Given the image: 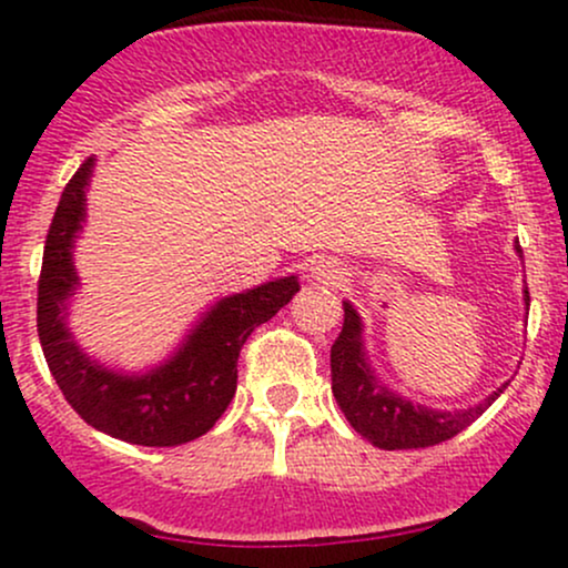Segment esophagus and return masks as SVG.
Segmentation results:
<instances>
[{
    "instance_id": "obj_1",
    "label": "esophagus",
    "mask_w": 568,
    "mask_h": 568,
    "mask_svg": "<svg viewBox=\"0 0 568 568\" xmlns=\"http://www.w3.org/2000/svg\"><path fill=\"white\" fill-rule=\"evenodd\" d=\"M310 277L315 280V283H323V285H338L344 280V272H342V266H338L336 262H331V258H317V262L310 266Z\"/></svg>"
}]
</instances>
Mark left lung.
Here are the masks:
<instances>
[{"label":"left lung","instance_id":"left-lung-1","mask_svg":"<svg viewBox=\"0 0 568 568\" xmlns=\"http://www.w3.org/2000/svg\"><path fill=\"white\" fill-rule=\"evenodd\" d=\"M520 251V245H515ZM524 302L529 306V291H524ZM505 382L484 397L478 406L462 410H438L410 403L406 397L384 387L379 376L371 371L366 347H363V321L349 302H344L342 334L331 347V389L338 408L363 438L384 448H425L454 438L465 427H470L484 410L507 389Z\"/></svg>","mask_w":568,"mask_h":568}]
</instances>
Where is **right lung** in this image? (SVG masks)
<instances>
[{"instance_id": "obj_1", "label": "right lung", "mask_w": 568, "mask_h": 568, "mask_svg": "<svg viewBox=\"0 0 568 568\" xmlns=\"http://www.w3.org/2000/svg\"><path fill=\"white\" fill-rule=\"evenodd\" d=\"M95 160L71 175L44 240L37 293V331L44 361L69 406L90 427L135 446H181L219 422L237 389V357L253 328L275 317L296 296L298 277L288 275L221 298L189 331L181 347L146 374L90 361L71 336L69 298L80 288L74 240L84 221V192Z\"/></svg>"}]
</instances>
